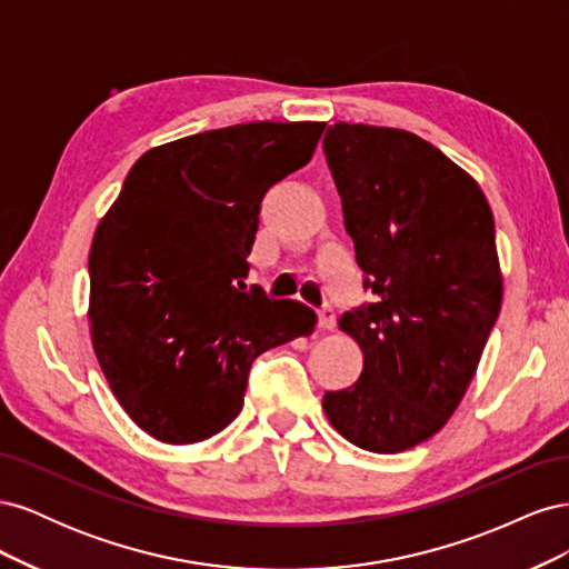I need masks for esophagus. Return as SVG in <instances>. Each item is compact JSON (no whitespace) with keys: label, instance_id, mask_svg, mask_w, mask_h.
Returning a JSON list of instances; mask_svg holds the SVG:
<instances>
[{"label":"esophagus","instance_id":"esophagus-1","mask_svg":"<svg viewBox=\"0 0 569 569\" xmlns=\"http://www.w3.org/2000/svg\"><path fill=\"white\" fill-rule=\"evenodd\" d=\"M318 325H320V330H335L337 313L330 303H325L318 311Z\"/></svg>","mask_w":569,"mask_h":569}]
</instances>
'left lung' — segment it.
<instances>
[{"label":"left lung","instance_id":"obj_1","mask_svg":"<svg viewBox=\"0 0 569 569\" xmlns=\"http://www.w3.org/2000/svg\"><path fill=\"white\" fill-rule=\"evenodd\" d=\"M322 147L375 295L339 320L363 372L322 408L358 449L399 453L449 422L501 311L493 216L475 178L418 134L335 123Z\"/></svg>","mask_w":569,"mask_h":569}]
</instances>
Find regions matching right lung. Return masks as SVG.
Instances as JSON below:
<instances>
[{"mask_svg": "<svg viewBox=\"0 0 569 569\" xmlns=\"http://www.w3.org/2000/svg\"><path fill=\"white\" fill-rule=\"evenodd\" d=\"M325 123H244L142 153L90 249V335L107 382L166 443L203 441L244 406L256 356L316 330L297 301L244 291L258 211L311 161Z\"/></svg>", "mask_w": 569, "mask_h": 569, "instance_id": "right-lung-1", "label": "right lung"}]
</instances>
